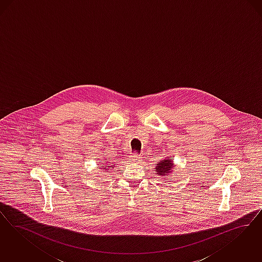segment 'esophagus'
I'll use <instances>...</instances> for the list:
<instances>
[{
	"instance_id": "esophagus-1",
	"label": "esophagus",
	"mask_w": 262,
	"mask_h": 262,
	"mask_svg": "<svg viewBox=\"0 0 262 262\" xmlns=\"http://www.w3.org/2000/svg\"><path fill=\"white\" fill-rule=\"evenodd\" d=\"M130 160H131L132 162H140V161H141V157L138 156V155H133V156H131Z\"/></svg>"
}]
</instances>
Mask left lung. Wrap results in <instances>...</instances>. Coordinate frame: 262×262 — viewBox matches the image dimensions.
Returning <instances> with one entry per match:
<instances>
[{"label": "left lung", "instance_id": "left-lung-1", "mask_svg": "<svg viewBox=\"0 0 262 262\" xmlns=\"http://www.w3.org/2000/svg\"><path fill=\"white\" fill-rule=\"evenodd\" d=\"M172 162L168 159L160 161V163L157 165V171L159 172V175H165V173H169L172 169Z\"/></svg>", "mask_w": 262, "mask_h": 262}]
</instances>
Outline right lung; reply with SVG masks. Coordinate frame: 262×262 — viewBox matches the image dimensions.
I'll use <instances>...</instances> for the list:
<instances>
[{
	"instance_id": "obj_1",
	"label": "right lung",
	"mask_w": 262,
	"mask_h": 262,
	"mask_svg": "<svg viewBox=\"0 0 262 262\" xmlns=\"http://www.w3.org/2000/svg\"><path fill=\"white\" fill-rule=\"evenodd\" d=\"M110 167H113V166L111 165ZM102 168H103V169H104V171H106V169H107V166H102Z\"/></svg>"
}]
</instances>
